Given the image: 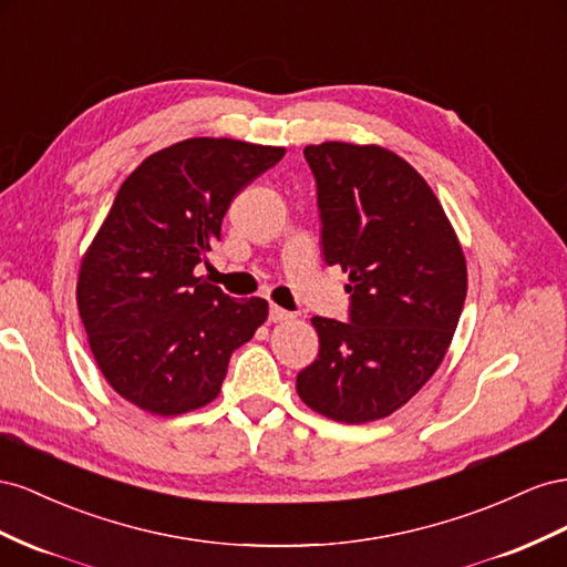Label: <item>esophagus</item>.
<instances>
[{"instance_id":"34e87169","label":"esophagus","mask_w":567,"mask_h":567,"mask_svg":"<svg viewBox=\"0 0 567 567\" xmlns=\"http://www.w3.org/2000/svg\"><path fill=\"white\" fill-rule=\"evenodd\" d=\"M295 313H289L285 309H280V306H270V322H285V320H292Z\"/></svg>"}]
</instances>
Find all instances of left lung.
Instances as JSON below:
<instances>
[{
  "label": "left lung",
  "mask_w": 567,
  "mask_h": 567,
  "mask_svg": "<svg viewBox=\"0 0 567 567\" xmlns=\"http://www.w3.org/2000/svg\"><path fill=\"white\" fill-rule=\"evenodd\" d=\"M316 175L322 256L349 272V322L311 318L318 359L297 375L306 406L337 423L399 411L454 339L467 266L454 225L406 158L380 144L303 150Z\"/></svg>",
  "instance_id": "left-lung-1"
}]
</instances>
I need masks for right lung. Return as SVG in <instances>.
<instances>
[{
	"instance_id": "add662e5",
	"label": "right lung",
	"mask_w": 567,
	"mask_h": 567,
	"mask_svg": "<svg viewBox=\"0 0 567 567\" xmlns=\"http://www.w3.org/2000/svg\"><path fill=\"white\" fill-rule=\"evenodd\" d=\"M285 147L189 137L125 177L78 270V311L111 390L152 415L197 411L220 394L230 355L268 318L199 278L237 194Z\"/></svg>"
}]
</instances>
